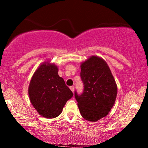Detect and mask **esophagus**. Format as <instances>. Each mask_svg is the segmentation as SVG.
Returning <instances> with one entry per match:
<instances>
[{"label":"esophagus","mask_w":148,"mask_h":148,"mask_svg":"<svg viewBox=\"0 0 148 148\" xmlns=\"http://www.w3.org/2000/svg\"><path fill=\"white\" fill-rule=\"evenodd\" d=\"M69 88H70L71 90L72 91V92H74V86H71V87Z\"/></svg>","instance_id":"1"}]
</instances>
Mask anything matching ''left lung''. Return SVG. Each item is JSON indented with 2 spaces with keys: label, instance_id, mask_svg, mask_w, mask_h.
<instances>
[{
  "label": "left lung",
  "instance_id": "left-lung-1",
  "mask_svg": "<svg viewBox=\"0 0 148 148\" xmlns=\"http://www.w3.org/2000/svg\"><path fill=\"white\" fill-rule=\"evenodd\" d=\"M81 77L84 84V93L75 98L81 116L96 122L108 114L116 99L118 87L106 62L97 56H92L81 63Z\"/></svg>",
  "mask_w": 148,
  "mask_h": 148
}]
</instances>
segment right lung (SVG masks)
I'll list each match as a JSON object with an SVG mask.
<instances>
[{
	"label": "right lung",
	"instance_id": "add662e5",
	"mask_svg": "<svg viewBox=\"0 0 148 148\" xmlns=\"http://www.w3.org/2000/svg\"><path fill=\"white\" fill-rule=\"evenodd\" d=\"M28 95L37 113L51 119L60 115L73 93L59 76L58 66L47 60L34 72L28 86Z\"/></svg>",
	"mask_w": 148,
	"mask_h": 148
}]
</instances>
